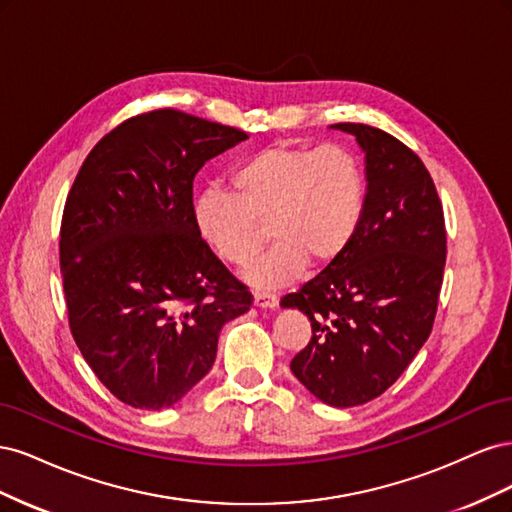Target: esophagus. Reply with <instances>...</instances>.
I'll use <instances>...</instances> for the list:
<instances>
[{"label": "esophagus", "mask_w": 512, "mask_h": 512, "mask_svg": "<svg viewBox=\"0 0 512 512\" xmlns=\"http://www.w3.org/2000/svg\"><path fill=\"white\" fill-rule=\"evenodd\" d=\"M277 299L273 292H265V290H258L254 292V305L260 309H275L277 307Z\"/></svg>", "instance_id": "1"}]
</instances>
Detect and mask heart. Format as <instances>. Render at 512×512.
Here are the masks:
<instances>
[{
    "mask_svg": "<svg viewBox=\"0 0 512 512\" xmlns=\"http://www.w3.org/2000/svg\"><path fill=\"white\" fill-rule=\"evenodd\" d=\"M232 185L237 194L200 192L192 218L200 239L232 265H245L256 254L258 222H267L273 243L243 271L256 288L292 282L307 260L314 267L335 260L363 220V170L339 145L265 147L232 170Z\"/></svg>",
    "mask_w": 512,
    "mask_h": 512,
    "instance_id": "obj_1",
    "label": "heart"
}]
</instances>
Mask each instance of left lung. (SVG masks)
<instances>
[{
	"label": "left lung",
	"instance_id": "8db88e82",
	"mask_svg": "<svg viewBox=\"0 0 512 512\" xmlns=\"http://www.w3.org/2000/svg\"><path fill=\"white\" fill-rule=\"evenodd\" d=\"M365 151V211L346 250L282 299L312 322L290 369L335 408L382 395L423 348L446 260L442 203L412 149L365 123H335Z\"/></svg>",
	"mask_w": 512,
	"mask_h": 512
}]
</instances>
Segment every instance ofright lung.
Listing matches in <instances>:
<instances>
[{
  "label": "right lung",
  "mask_w": 512,
  "mask_h": 512,
  "mask_svg": "<svg viewBox=\"0 0 512 512\" xmlns=\"http://www.w3.org/2000/svg\"><path fill=\"white\" fill-rule=\"evenodd\" d=\"M247 134L175 108L130 117L89 151L59 232L70 331L119 401L164 410L203 380L252 292L194 226L192 185Z\"/></svg>",
  "instance_id": "right-lung-1"
}]
</instances>
